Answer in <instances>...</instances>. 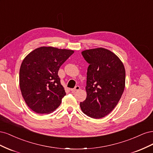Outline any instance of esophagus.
<instances>
[{"label":"esophagus","mask_w":153,"mask_h":153,"mask_svg":"<svg viewBox=\"0 0 153 153\" xmlns=\"http://www.w3.org/2000/svg\"><path fill=\"white\" fill-rule=\"evenodd\" d=\"M80 89V86L76 85V86H75V88H73V89H71L70 90H71V91H72V92H75V91H78Z\"/></svg>","instance_id":"esophagus-1"}]
</instances>
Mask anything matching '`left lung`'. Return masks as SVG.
I'll return each mask as SVG.
<instances>
[{"label": "left lung", "instance_id": "obj_1", "mask_svg": "<svg viewBox=\"0 0 153 153\" xmlns=\"http://www.w3.org/2000/svg\"><path fill=\"white\" fill-rule=\"evenodd\" d=\"M89 63L87 73V98L80 106L82 112L94 119L102 118L117 105L125 87L124 66L111 51L103 48L83 51Z\"/></svg>", "mask_w": 153, "mask_h": 153}]
</instances>
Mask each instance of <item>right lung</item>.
Returning a JSON list of instances; mask_svg holds the SVG:
<instances>
[{
    "label": "right lung",
    "mask_w": 153,
    "mask_h": 153,
    "mask_svg": "<svg viewBox=\"0 0 153 153\" xmlns=\"http://www.w3.org/2000/svg\"><path fill=\"white\" fill-rule=\"evenodd\" d=\"M73 50L42 47L27 55L20 69V87L27 106L38 114L59 107L66 95L58 71Z\"/></svg>",
    "instance_id": "right-lung-1"
}]
</instances>
